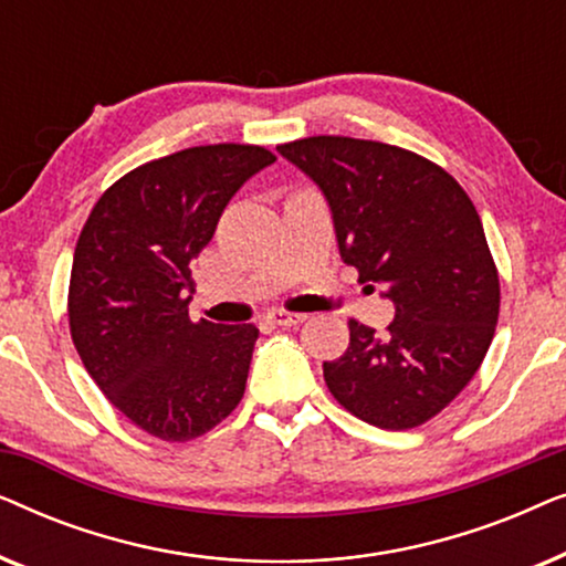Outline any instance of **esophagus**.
<instances>
[{"label": "esophagus", "mask_w": 566, "mask_h": 566, "mask_svg": "<svg viewBox=\"0 0 566 566\" xmlns=\"http://www.w3.org/2000/svg\"><path fill=\"white\" fill-rule=\"evenodd\" d=\"M268 319L273 324H281V327H296V324L306 319V314L289 312V308H273V312L268 314Z\"/></svg>", "instance_id": "obj_1"}]
</instances>
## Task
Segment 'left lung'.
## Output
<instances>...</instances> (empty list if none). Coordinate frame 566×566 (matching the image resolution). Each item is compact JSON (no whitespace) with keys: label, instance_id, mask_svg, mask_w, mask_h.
<instances>
[{"label":"left lung","instance_id":"1","mask_svg":"<svg viewBox=\"0 0 566 566\" xmlns=\"http://www.w3.org/2000/svg\"><path fill=\"white\" fill-rule=\"evenodd\" d=\"M277 151L327 196L358 281L384 285L397 308L384 335L347 322L350 345L324 363L327 389L363 422L420 428L467 389L497 327L500 275L474 203L443 167L401 146L308 136Z\"/></svg>","mask_w":566,"mask_h":566}]
</instances>
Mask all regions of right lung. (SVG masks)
Here are the masks:
<instances>
[{
    "label": "right lung",
    "instance_id": "right-lung-1",
    "mask_svg": "<svg viewBox=\"0 0 566 566\" xmlns=\"http://www.w3.org/2000/svg\"><path fill=\"white\" fill-rule=\"evenodd\" d=\"M275 154L254 144L190 146L107 188L76 239L69 329L107 401L167 443L234 412L260 329L192 322L190 262L231 196Z\"/></svg>",
    "mask_w": 566,
    "mask_h": 566
}]
</instances>
